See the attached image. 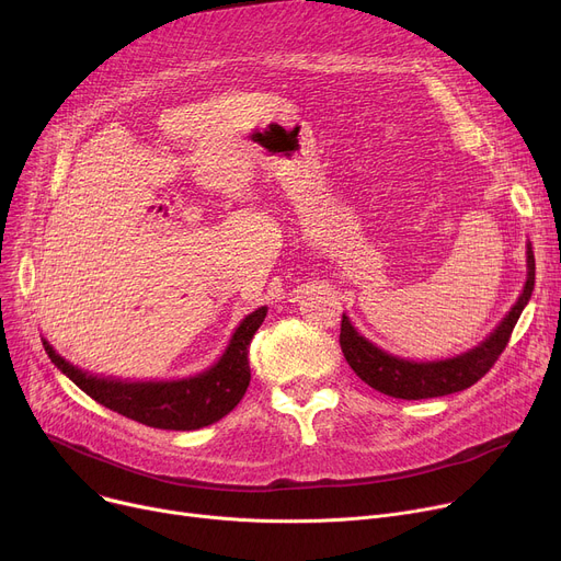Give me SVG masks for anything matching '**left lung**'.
<instances>
[{
	"mask_svg": "<svg viewBox=\"0 0 561 561\" xmlns=\"http://www.w3.org/2000/svg\"><path fill=\"white\" fill-rule=\"evenodd\" d=\"M535 288V254L533 248L527 245V282L523 286L520 298L512 307V311L503 318V322L493 330V334L482 341L478 347L463 352L453 359L440 362H407L400 357L389 355V352L379 350L370 341H366L347 316L341 318V350L343 357L368 387L375 391L402 398V400H423V398H438L463 391L473 387L478 379H482L491 366L503 355V350L510 343L514 325L518 322L525 305L533 298Z\"/></svg>",
	"mask_w": 561,
	"mask_h": 561,
	"instance_id": "obj_1",
	"label": "left lung"
}]
</instances>
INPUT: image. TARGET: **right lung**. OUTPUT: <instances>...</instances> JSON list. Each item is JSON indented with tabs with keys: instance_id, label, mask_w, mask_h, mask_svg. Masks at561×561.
Segmentation results:
<instances>
[{
	"instance_id": "obj_1",
	"label": "right lung",
	"mask_w": 561,
	"mask_h": 561,
	"mask_svg": "<svg viewBox=\"0 0 561 561\" xmlns=\"http://www.w3.org/2000/svg\"><path fill=\"white\" fill-rule=\"evenodd\" d=\"M268 307L245 316L233 332L225 355L216 366L188 379L172 381H121L88 375L66 362L56 350L43 341L51 364L68 375L75 385L95 402L117 411L131 421L159 430H199L220 421L241 402L250 387L248 352L254 332L261 328Z\"/></svg>"
}]
</instances>
